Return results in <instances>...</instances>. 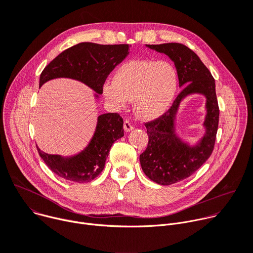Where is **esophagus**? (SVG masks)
Returning <instances> with one entry per match:
<instances>
[{
  "instance_id": "esophagus-1",
  "label": "esophagus",
  "mask_w": 253,
  "mask_h": 253,
  "mask_svg": "<svg viewBox=\"0 0 253 253\" xmlns=\"http://www.w3.org/2000/svg\"><path fill=\"white\" fill-rule=\"evenodd\" d=\"M123 127H124V130H125L126 132H130V131H132V130L134 129L133 125L130 123V121H129V120H125V121H124V125H123Z\"/></svg>"
}]
</instances>
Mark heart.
<instances>
[{"label": "heart", "mask_w": 253, "mask_h": 253, "mask_svg": "<svg viewBox=\"0 0 253 253\" xmlns=\"http://www.w3.org/2000/svg\"><path fill=\"white\" fill-rule=\"evenodd\" d=\"M178 86L175 67L167 61L132 60L123 64L113 81L103 86L105 97L121 108L134 100V110L142 119L162 115L174 100Z\"/></svg>", "instance_id": "b5f03b06"}]
</instances>
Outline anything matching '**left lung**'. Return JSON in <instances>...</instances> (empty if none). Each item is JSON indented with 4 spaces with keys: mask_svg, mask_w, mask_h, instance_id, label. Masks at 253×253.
<instances>
[{
    "mask_svg": "<svg viewBox=\"0 0 253 253\" xmlns=\"http://www.w3.org/2000/svg\"><path fill=\"white\" fill-rule=\"evenodd\" d=\"M167 55L177 71L182 91L172 106L159 118L145 123L149 137L146 150L140 155L143 172L160 185H171L188 178L210 157L218 129L219 107L215 81L210 71L188 47L179 43L146 45ZM201 93L207 98L206 134L196 146L190 147L174 133V118L181 101L188 94Z\"/></svg>",
    "mask_w": 253,
    "mask_h": 253,
    "instance_id": "8db88e82",
    "label": "left lung"
}]
</instances>
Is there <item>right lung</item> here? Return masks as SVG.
<instances>
[{"label": "right lung", "instance_id": "add662e5", "mask_svg": "<svg viewBox=\"0 0 253 253\" xmlns=\"http://www.w3.org/2000/svg\"><path fill=\"white\" fill-rule=\"evenodd\" d=\"M129 54V45H100L79 43L59 54L50 62L40 76L41 87L49 80L71 78L78 80L98 97L113 69ZM124 136L123 119L118 113H106L98 117L95 133L88 146L79 154L62 157L43 152L37 147L46 165L58 176L77 183L90 182L104 169L113 143Z\"/></svg>", "mask_w": 253, "mask_h": 253}]
</instances>
